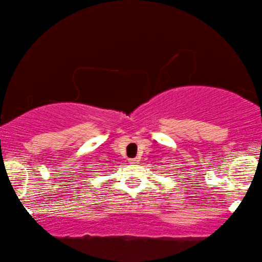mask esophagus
<instances>
[{"label":"esophagus","mask_w":262,"mask_h":262,"mask_svg":"<svg viewBox=\"0 0 262 262\" xmlns=\"http://www.w3.org/2000/svg\"><path fill=\"white\" fill-rule=\"evenodd\" d=\"M139 162V159H137V157H135V159H131L130 160V163L131 164H137Z\"/></svg>","instance_id":"esophagus-1"}]
</instances>
